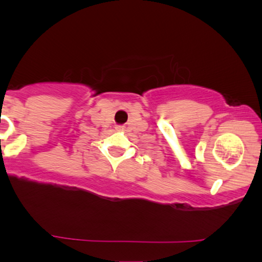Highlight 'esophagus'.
Here are the masks:
<instances>
[{
	"label": "esophagus",
	"instance_id": "34e87169",
	"mask_svg": "<svg viewBox=\"0 0 262 262\" xmlns=\"http://www.w3.org/2000/svg\"><path fill=\"white\" fill-rule=\"evenodd\" d=\"M119 130H121V127H119Z\"/></svg>",
	"mask_w": 262,
	"mask_h": 262
}]
</instances>
